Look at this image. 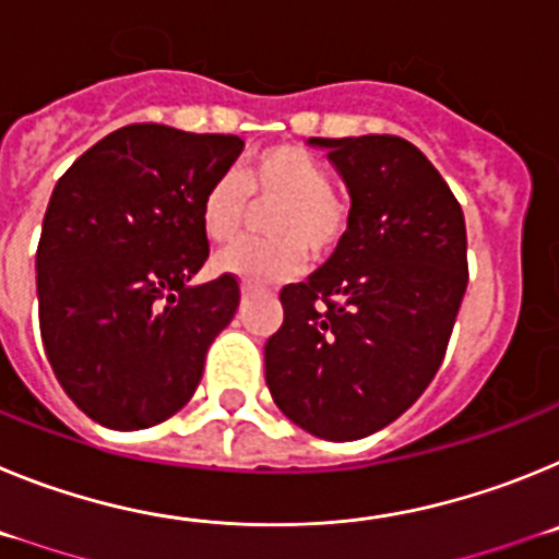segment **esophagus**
<instances>
[{"instance_id":"34e87169","label":"esophagus","mask_w":559,"mask_h":559,"mask_svg":"<svg viewBox=\"0 0 559 559\" xmlns=\"http://www.w3.org/2000/svg\"><path fill=\"white\" fill-rule=\"evenodd\" d=\"M240 294H243V299H249V296H251V288H249V285H246V288L240 290Z\"/></svg>"}]
</instances>
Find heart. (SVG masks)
Returning a JSON list of instances; mask_svg holds the SVG:
<instances>
[{
    "label": "heart",
    "instance_id": "obj_1",
    "mask_svg": "<svg viewBox=\"0 0 559 559\" xmlns=\"http://www.w3.org/2000/svg\"><path fill=\"white\" fill-rule=\"evenodd\" d=\"M276 201L265 221L271 240L231 246L215 257V271L235 276L251 288H269L296 276L305 249L328 257L347 231V204L330 190L328 170L299 145L263 151L243 170L224 173L201 199V226L212 243H231L246 224L249 199Z\"/></svg>",
    "mask_w": 559,
    "mask_h": 559
}]
</instances>
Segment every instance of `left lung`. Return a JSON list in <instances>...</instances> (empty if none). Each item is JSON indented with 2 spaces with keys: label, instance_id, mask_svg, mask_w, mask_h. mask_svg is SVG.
<instances>
[{
  "label": "left lung",
  "instance_id": "left-lung-1",
  "mask_svg": "<svg viewBox=\"0 0 559 559\" xmlns=\"http://www.w3.org/2000/svg\"><path fill=\"white\" fill-rule=\"evenodd\" d=\"M308 145L328 151L347 187L349 224L328 263L280 294L265 383L290 423L349 442L394 423L437 374L467 288V231L412 142L369 133Z\"/></svg>",
  "mask_w": 559,
  "mask_h": 559
}]
</instances>
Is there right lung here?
<instances>
[{"label":"right lung","mask_w":559,"mask_h":559,"mask_svg":"<svg viewBox=\"0 0 559 559\" xmlns=\"http://www.w3.org/2000/svg\"><path fill=\"white\" fill-rule=\"evenodd\" d=\"M243 140L140 122L108 133L58 179L36 254L38 322L58 383L86 417L140 431L179 412L235 276L190 285L210 257L201 199Z\"/></svg>","instance_id":"right-lung-1"}]
</instances>
